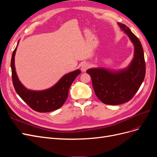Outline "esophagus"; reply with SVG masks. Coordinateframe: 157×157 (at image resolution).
I'll return each instance as SVG.
<instances>
[{
    "mask_svg": "<svg viewBox=\"0 0 157 157\" xmlns=\"http://www.w3.org/2000/svg\"><path fill=\"white\" fill-rule=\"evenodd\" d=\"M89 68V65L88 63H84L81 66V71H82V72H85Z\"/></svg>",
    "mask_w": 157,
    "mask_h": 157,
    "instance_id": "esophagus-1",
    "label": "esophagus"
}]
</instances>
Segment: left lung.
Listing matches in <instances>:
<instances>
[{"instance_id":"obj_1","label":"left lung","mask_w":157,"mask_h":157,"mask_svg":"<svg viewBox=\"0 0 157 157\" xmlns=\"http://www.w3.org/2000/svg\"><path fill=\"white\" fill-rule=\"evenodd\" d=\"M117 24L134 45V58L130 63L119 70L95 67L86 71L92 78L96 96L103 103L111 105L129 101L139 90L145 75L144 52L140 40L126 25Z\"/></svg>"}]
</instances>
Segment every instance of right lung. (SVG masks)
I'll list each match as a JSON object with an SVG mask.
<instances>
[{
    "instance_id": "add662e5",
    "label": "right lung",
    "mask_w": 157,
    "mask_h": 157,
    "mask_svg": "<svg viewBox=\"0 0 157 157\" xmlns=\"http://www.w3.org/2000/svg\"><path fill=\"white\" fill-rule=\"evenodd\" d=\"M14 50L11 59L13 84L17 94L32 109L37 112L47 113L59 109L68 97L69 90L75 78L81 71L77 69L65 74L54 86L42 90L27 89L18 78L15 67V55L18 46Z\"/></svg>"
}]
</instances>
